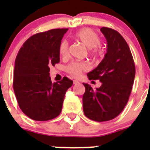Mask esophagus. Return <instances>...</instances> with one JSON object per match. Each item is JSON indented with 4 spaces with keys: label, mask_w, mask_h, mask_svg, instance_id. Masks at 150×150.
<instances>
[{
    "label": "esophagus",
    "mask_w": 150,
    "mask_h": 150,
    "mask_svg": "<svg viewBox=\"0 0 150 150\" xmlns=\"http://www.w3.org/2000/svg\"><path fill=\"white\" fill-rule=\"evenodd\" d=\"M78 83H79V81H78L77 80H74V81H73V83L74 84H78Z\"/></svg>",
    "instance_id": "obj_1"
}]
</instances>
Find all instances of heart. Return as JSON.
I'll return each instance as SVG.
<instances>
[{
	"label": "heart",
	"instance_id": "1",
	"mask_svg": "<svg viewBox=\"0 0 150 150\" xmlns=\"http://www.w3.org/2000/svg\"><path fill=\"white\" fill-rule=\"evenodd\" d=\"M75 38L89 48V51L92 55L96 56L101 52V48L99 46L101 42L100 37L91 29L83 28L79 30L75 33ZM68 51L69 43L67 40H63L59 47V54L62 57H67L68 56ZM89 68L88 64L86 62H72L65 67V70L72 77L77 78L83 72L88 70Z\"/></svg>",
	"mask_w": 150,
	"mask_h": 150
}]
</instances>
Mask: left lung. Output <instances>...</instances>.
I'll return each mask as SVG.
<instances>
[{"label": "left lung", "instance_id": "left-lung-1", "mask_svg": "<svg viewBox=\"0 0 150 150\" xmlns=\"http://www.w3.org/2000/svg\"><path fill=\"white\" fill-rule=\"evenodd\" d=\"M107 41V51L100 64L87 74L89 80H99L102 86L93 90L83 83L84 114L97 122L108 121L120 115L129 99L136 68L128 43L116 30L100 29Z\"/></svg>", "mask_w": 150, "mask_h": 150}]
</instances>
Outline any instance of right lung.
<instances>
[{
    "label": "right lung",
    "instance_id": "add662e5",
    "mask_svg": "<svg viewBox=\"0 0 150 150\" xmlns=\"http://www.w3.org/2000/svg\"><path fill=\"white\" fill-rule=\"evenodd\" d=\"M67 28L33 35L25 42L15 60L13 88L21 110L30 118L46 121L61 113L64 95L73 82L64 77L52 83L50 67L59 62V47Z\"/></svg>",
    "mask_w": 150,
    "mask_h": 150
}]
</instances>
